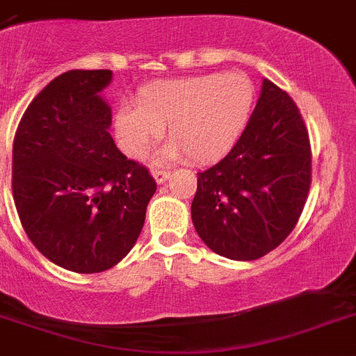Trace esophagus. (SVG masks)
I'll list each match as a JSON object with an SVG mask.
<instances>
[{
	"instance_id": "obj_1",
	"label": "esophagus",
	"mask_w": 356,
	"mask_h": 356,
	"mask_svg": "<svg viewBox=\"0 0 356 356\" xmlns=\"http://www.w3.org/2000/svg\"><path fill=\"white\" fill-rule=\"evenodd\" d=\"M152 175H154V178L157 184H164L169 176H171V172H169L168 169H154V171H152Z\"/></svg>"
}]
</instances>
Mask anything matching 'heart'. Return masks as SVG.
Returning a JSON list of instances; mask_svg holds the SVG:
<instances>
[{
    "instance_id": "obj_1",
    "label": "heart",
    "mask_w": 356,
    "mask_h": 356,
    "mask_svg": "<svg viewBox=\"0 0 356 356\" xmlns=\"http://www.w3.org/2000/svg\"><path fill=\"white\" fill-rule=\"evenodd\" d=\"M255 89L243 73H208L143 87L136 106H124L115 129L125 154L141 157L150 145L169 138L164 157L211 162L231 150L248 125Z\"/></svg>"
}]
</instances>
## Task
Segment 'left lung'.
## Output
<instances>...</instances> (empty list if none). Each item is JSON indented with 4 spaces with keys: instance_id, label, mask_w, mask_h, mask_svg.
I'll use <instances>...</instances> for the list:
<instances>
[{
    "instance_id": "1",
    "label": "left lung",
    "mask_w": 356,
    "mask_h": 356,
    "mask_svg": "<svg viewBox=\"0 0 356 356\" xmlns=\"http://www.w3.org/2000/svg\"><path fill=\"white\" fill-rule=\"evenodd\" d=\"M311 187V143L292 97L269 80L232 150L197 172L192 222L209 250L255 260L297 225Z\"/></svg>"
}]
</instances>
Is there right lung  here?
<instances>
[{"mask_svg":"<svg viewBox=\"0 0 356 356\" xmlns=\"http://www.w3.org/2000/svg\"><path fill=\"white\" fill-rule=\"evenodd\" d=\"M110 70H71L31 101L13 140L12 192L24 231L50 262L101 273L136 243L157 184L110 136L99 96Z\"/></svg>","mask_w":356,"mask_h":356,"instance_id":"right-lung-1","label":"right lung"}]
</instances>
